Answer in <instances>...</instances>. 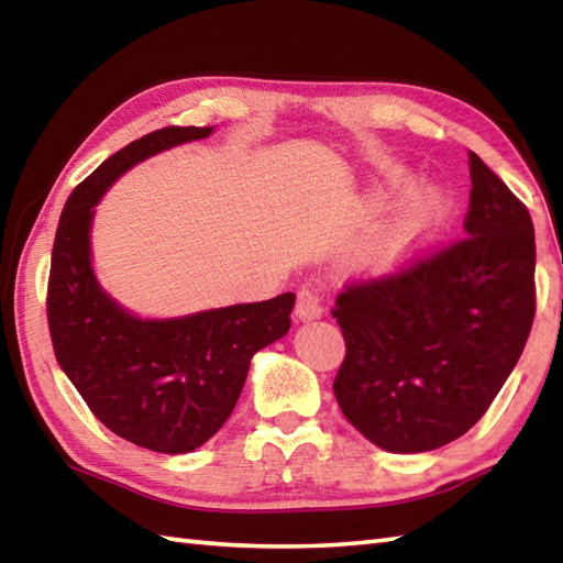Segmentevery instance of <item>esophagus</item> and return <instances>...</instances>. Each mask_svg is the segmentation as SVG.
I'll list each match as a JSON object with an SVG mask.
<instances>
[{
  "instance_id": "34e87169",
  "label": "esophagus",
  "mask_w": 563,
  "mask_h": 563,
  "mask_svg": "<svg viewBox=\"0 0 563 563\" xmlns=\"http://www.w3.org/2000/svg\"><path fill=\"white\" fill-rule=\"evenodd\" d=\"M324 314V305H321L319 295L312 288H302L297 292V302H295V317L300 321L309 319H319Z\"/></svg>"
}]
</instances>
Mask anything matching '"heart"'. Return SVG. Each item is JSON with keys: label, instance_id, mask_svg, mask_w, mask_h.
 I'll list each match as a JSON object with an SVG mask.
<instances>
[{"label": "heart", "instance_id": "b5f03b06", "mask_svg": "<svg viewBox=\"0 0 563 563\" xmlns=\"http://www.w3.org/2000/svg\"><path fill=\"white\" fill-rule=\"evenodd\" d=\"M438 210V200L430 194H413L411 198H406L355 249V266L369 273H382L394 266L404 256V251L435 222Z\"/></svg>", "mask_w": 563, "mask_h": 563}]
</instances>
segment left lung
<instances>
[{
	"instance_id": "8db88e82",
	"label": "left lung",
	"mask_w": 563,
	"mask_h": 563,
	"mask_svg": "<svg viewBox=\"0 0 563 563\" xmlns=\"http://www.w3.org/2000/svg\"><path fill=\"white\" fill-rule=\"evenodd\" d=\"M464 234L336 297L343 416L389 452H428L488 411L528 343L534 227L525 202L470 152Z\"/></svg>"
}]
</instances>
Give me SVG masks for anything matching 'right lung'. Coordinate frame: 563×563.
I'll return each instance as SVG.
<instances>
[{
    "instance_id": "right-lung-1",
    "label": "right lung",
    "mask_w": 563,
    "mask_h": 563,
    "mask_svg": "<svg viewBox=\"0 0 563 563\" xmlns=\"http://www.w3.org/2000/svg\"><path fill=\"white\" fill-rule=\"evenodd\" d=\"M169 125L130 142L71 190L55 232L47 329L59 367L91 413L118 438L184 454L230 418L256 351L290 329L292 292L184 319L142 321L106 295L89 263V227L101 194L150 154L208 137Z\"/></svg>"
}]
</instances>
